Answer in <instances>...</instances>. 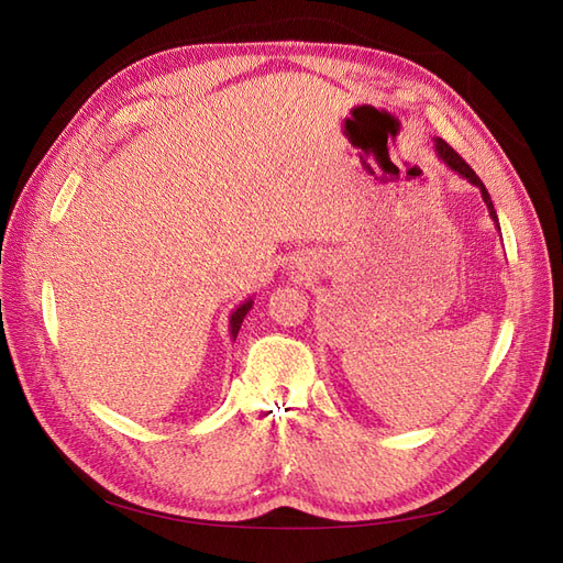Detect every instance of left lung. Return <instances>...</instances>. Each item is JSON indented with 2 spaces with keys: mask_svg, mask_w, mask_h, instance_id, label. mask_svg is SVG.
<instances>
[{
  "mask_svg": "<svg viewBox=\"0 0 563 563\" xmlns=\"http://www.w3.org/2000/svg\"><path fill=\"white\" fill-rule=\"evenodd\" d=\"M434 150H437V155H439V159L444 162L451 172H455L460 178H465L467 183H472L474 187H479V192H482V199H484V203H486V209H488V213H490V218L496 220V225H498V216H496V209H493V201H490V195H488V190H486V185L482 183V178L476 176L474 172H472V166L457 155V152L446 143V141H441V139H434ZM498 230H500V225H498Z\"/></svg>",
  "mask_w": 563,
  "mask_h": 563,
  "instance_id": "obj_1",
  "label": "left lung"
}]
</instances>
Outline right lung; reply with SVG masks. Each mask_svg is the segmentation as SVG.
<instances>
[{
    "instance_id": "obj_1",
    "label": "right lung",
    "mask_w": 563,
    "mask_h": 563,
    "mask_svg": "<svg viewBox=\"0 0 563 563\" xmlns=\"http://www.w3.org/2000/svg\"><path fill=\"white\" fill-rule=\"evenodd\" d=\"M253 308V300L249 298V300H244L240 308H236L234 312H232V317H230V335H232V340H236V333H240V329H242V321H244V317L249 314V310Z\"/></svg>"
}]
</instances>
